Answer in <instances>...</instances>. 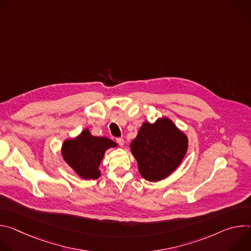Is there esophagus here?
I'll use <instances>...</instances> for the list:
<instances>
[{"instance_id": "obj_1", "label": "esophagus", "mask_w": 251, "mask_h": 251, "mask_svg": "<svg viewBox=\"0 0 251 251\" xmlns=\"http://www.w3.org/2000/svg\"><path fill=\"white\" fill-rule=\"evenodd\" d=\"M116 142L118 143L119 146H121V147H123L124 144H125V142H124V140H123L122 138H117V139H116Z\"/></svg>"}]
</instances>
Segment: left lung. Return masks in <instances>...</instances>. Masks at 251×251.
I'll list each match as a JSON object with an SVG mask.
<instances>
[{
    "mask_svg": "<svg viewBox=\"0 0 251 251\" xmlns=\"http://www.w3.org/2000/svg\"><path fill=\"white\" fill-rule=\"evenodd\" d=\"M188 148V136L167 116L154 123H143L130 144L139 173L149 182L162 181L173 174L184 160Z\"/></svg>",
    "mask_w": 251,
    "mask_h": 251,
    "instance_id": "obj_1",
    "label": "left lung"
}]
</instances>
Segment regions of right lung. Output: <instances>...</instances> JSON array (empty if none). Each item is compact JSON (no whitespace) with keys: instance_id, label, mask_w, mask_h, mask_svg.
Here are the masks:
<instances>
[{"instance_id":"1","label":"right lung","mask_w":251,"mask_h":251,"mask_svg":"<svg viewBox=\"0 0 251 251\" xmlns=\"http://www.w3.org/2000/svg\"><path fill=\"white\" fill-rule=\"evenodd\" d=\"M117 146V143L109 138L93 136L86 128L76 137L63 141L61 156L83 180H96L101 175L99 166L105 152Z\"/></svg>"}]
</instances>
